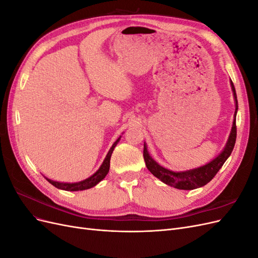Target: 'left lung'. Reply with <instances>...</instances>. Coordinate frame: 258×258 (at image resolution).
Masks as SVG:
<instances>
[{
	"label": "left lung",
	"instance_id": "left-lung-1",
	"mask_svg": "<svg viewBox=\"0 0 258 258\" xmlns=\"http://www.w3.org/2000/svg\"><path fill=\"white\" fill-rule=\"evenodd\" d=\"M230 85L233 92V98H235V101H236V111H235V119H233V122H232V128L230 131L228 141L226 143V146L223 150V152L218 155L215 159L210 161L205 166L196 168V169L182 171V172H174V171L168 170L158 165V163L151 157L150 154H148L146 144L144 143L143 157L145 160V165L154 176L159 178L160 181L165 184L169 186H173L177 189L190 190V189L199 188V187L207 185L211 179L216 175V173L220 171V169L224 165V162L227 160V158L230 156L233 147H235L236 139H237L236 115L238 111V100H237L236 89H235V86H233V83L230 82Z\"/></svg>",
	"mask_w": 258,
	"mask_h": 258
}]
</instances>
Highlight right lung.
I'll use <instances>...</instances> for the list:
<instances>
[{"instance_id":"1","label":"right lung","mask_w":258,"mask_h":258,"mask_svg":"<svg viewBox=\"0 0 258 258\" xmlns=\"http://www.w3.org/2000/svg\"><path fill=\"white\" fill-rule=\"evenodd\" d=\"M120 137L116 140L114 142V144L112 145L111 150L108 151L106 157L103 161L102 165L99 168V170L95 174H92L90 177L84 179L82 182L79 183H60V182H56V181H51V179L45 177L47 181L53 185L54 187H57L59 189H63V190H68V191H79V190H85V189H89L91 187L96 186L99 182L102 181V179L106 176V174L108 173V170H110V160H111V156L112 153L114 151L115 146L117 145V143L119 142Z\"/></svg>"}]
</instances>
